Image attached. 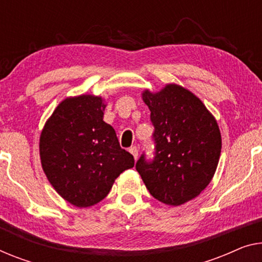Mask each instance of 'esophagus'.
Here are the masks:
<instances>
[{
  "label": "esophagus",
  "instance_id": "esophagus-1",
  "mask_svg": "<svg viewBox=\"0 0 262 262\" xmlns=\"http://www.w3.org/2000/svg\"><path fill=\"white\" fill-rule=\"evenodd\" d=\"M128 150H129V153H130L133 156H134L135 160L138 159V156H139V149H138V147L133 146V147H130Z\"/></svg>",
  "mask_w": 262,
  "mask_h": 262
}]
</instances>
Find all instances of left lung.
<instances>
[{
    "mask_svg": "<svg viewBox=\"0 0 262 262\" xmlns=\"http://www.w3.org/2000/svg\"><path fill=\"white\" fill-rule=\"evenodd\" d=\"M142 100L154 126L155 156L136 162L147 189L156 200L180 206L196 198L212 181L221 153L217 122L188 89L167 84L158 93L146 89Z\"/></svg>",
    "mask_w": 262,
    "mask_h": 262,
    "instance_id": "8db88e82",
    "label": "left lung"
}]
</instances>
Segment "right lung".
Returning a JSON list of instances; mask_svg holds the SVG:
<instances>
[{"label":"right lung","instance_id":"obj_1","mask_svg":"<svg viewBox=\"0 0 262 262\" xmlns=\"http://www.w3.org/2000/svg\"><path fill=\"white\" fill-rule=\"evenodd\" d=\"M101 96L67 97L47 120L40 136L41 165L54 189L80 208L103 200L115 179L134 167L103 121Z\"/></svg>","mask_w":262,"mask_h":262}]
</instances>
